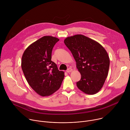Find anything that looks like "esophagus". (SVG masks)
I'll return each mask as SVG.
<instances>
[{
	"mask_svg": "<svg viewBox=\"0 0 130 130\" xmlns=\"http://www.w3.org/2000/svg\"><path fill=\"white\" fill-rule=\"evenodd\" d=\"M72 70H73V69H72L71 68H68V69L66 70V72H68V73H69V72H70L72 71Z\"/></svg>",
	"mask_w": 130,
	"mask_h": 130,
	"instance_id": "esophagus-1",
	"label": "esophagus"
}]
</instances>
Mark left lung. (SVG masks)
<instances>
[{
  "label": "left lung",
  "mask_w": 130,
  "mask_h": 130,
  "mask_svg": "<svg viewBox=\"0 0 130 130\" xmlns=\"http://www.w3.org/2000/svg\"><path fill=\"white\" fill-rule=\"evenodd\" d=\"M64 42L81 73L78 88L86 94L97 93L108 75L110 61L106 51L96 41L81 34L67 37Z\"/></svg>",
  "instance_id": "left-lung-1"
}]
</instances>
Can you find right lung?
Wrapping results in <instances>:
<instances>
[{
    "label": "right lung",
    "mask_w": 130,
    "mask_h": 130,
    "mask_svg": "<svg viewBox=\"0 0 130 130\" xmlns=\"http://www.w3.org/2000/svg\"><path fill=\"white\" fill-rule=\"evenodd\" d=\"M59 39L44 36L29 45L22 58V68L31 87L39 95L48 96L57 91L64 78L51 61L52 49Z\"/></svg>",
    "instance_id": "add662e5"
}]
</instances>
